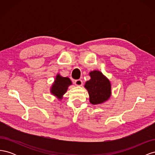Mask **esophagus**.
<instances>
[{"instance_id": "esophagus-1", "label": "esophagus", "mask_w": 155, "mask_h": 155, "mask_svg": "<svg viewBox=\"0 0 155 155\" xmlns=\"http://www.w3.org/2000/svg\"><path fill=\"white\" fill-rule=\"evenodd\" d=\"M74 83H75V85L77 86H81L83 84V81L81 79H77V80L74 81Z\"/></svg>"}]
</instances>
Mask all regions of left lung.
<instances>
[{
	"label": "left lung",
	"instance_id": "left-lung-1",
	"mask_svg": "<svg viewBox=\"0 0 155 155\" xmlns=\"http://www.w3.org/2000/svg\"><path fill=\"white\" fill-rule=\"evenodd\" d=\"M91 79L85 83L90 102L93 105L102 104L107 101L111 94V85L109 79L97 70L89 73Z\"/></svg>",
	"mask_w": 155,
	"mask_h": 155
}]
</instances>
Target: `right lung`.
I'll return each mask as SVG.
<instances>
[{
	"instance_id": "right-lung-1",
	"label": "right lung",
	"mask_w": 155,
	"mask_h": 155,
	"mask_svg": "<svg viewBox=\"0 0 155 155\" xmlns=\"http://www.w3.org/2000/svg\"><path fill=\"white\" fill-rule=\"evenodd\" d=\"M70 85H72V82L68 78L61 77L58 74L51 88V92L59 99H61L63 95L67 92L68 86Z\"/></svg>"
}]
</instances>
